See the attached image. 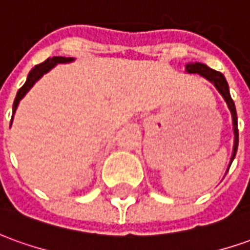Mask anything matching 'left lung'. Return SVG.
I'll return each instance as SVG.
<instances>
[{
  "mask_svg": "<svg viewBox=\"0 0 250 250\" xmlns=\"http://www.w3.org/2000/svg\"><path fill=\"white\" fill-rule=\"evenodd\" d=\"M186 71L189 74H198V75L207 78L209 82H212L215 84V87L219 90V93L223 96L225 101L229 105V109L231 112L232 116V125H234V150H232L231 161H230V166H231L232 160L235 157V153H237V149H238V125H237V111H235V105H234V101H232L231 96H230V90H229V84H227V81H226L225 75L222 72H218L212 68L207 67L205 64H201V62H194V64H188L186 65Z\"/></svg>",
  "mask_w": 250,
  "mask_h": 250,
  "instance_id": "left-lung-1",
  "label": "left lung"
}]
</instances>
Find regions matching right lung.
Segmentation results:
<instances>
[{
	"label": "right lung",
	"instance_id": "add662e5",
	"mask_svg": "<svg viewBox=\"0 0 250 250\" xmlns=\"http://www.w3.org/2000/svg\"><path fill=\"white\" fill-rule=\"evenodd\" d=\"M68 61H72V59H67V57H53V59H47V60H45L43 62H41V64H38V65H35V67L32 68L31 71H30V74H28V76H27V81H25V83L21 86V87H20V89H19L18 94H16L15 103H13V113H15V111H16V108H18L20 100L25 96V93L31 89L32 84L37 82L41 76L43 75V74H46L47 71H50V69H52L57 62H68ZM12 118H13V116H12ZM11 125H12V120H11Z\"/></svg>",
	"mask_w": 250,
	"mask_h": 250
}]
</instances>
